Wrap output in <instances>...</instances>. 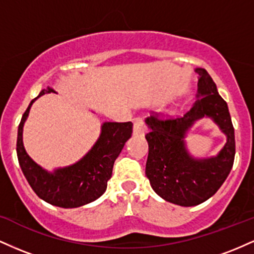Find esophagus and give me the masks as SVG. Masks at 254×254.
Returning a JSON list of instances; mask_svg holds the SVG:
<instances>
[{
	"mask_svg": "<svg viewBox=\"0 0 254 254\" xmlns=\"http://www.w3.org/2000/svg\"><path fill=\"white\" fill-rule=\"evenodd\" d=\"M145 124L142 118H136L133 122V135L136 136H142L145 132Z\"/></svg>",
	"mask_w": 254,
	"mask_h": 254,
	"instance_id": "1",
	"label": "esophagus"
}]
</instances>
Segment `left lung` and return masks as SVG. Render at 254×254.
Masks as SVG:
<instances>
[{"label": "left lung", "mask_w": 254, "mask_h": 254, "mask_svg": "<svg viewBox=\"0 0 254 254\" xmlns=\"http://www.w3.org/2000/svg\"><path fill=\"white\" fill-rule=\"evenodd\" d=\"M196 72L199 75L198 99L190 110L177 117L154 112L145 121L149 127L145 133L149 145L145 176L160 197L183 206L197 205L216 193L235 156L234 127L227 103L205 69L198 68ZM205 115L220 125L227 143L216 158L194 160L185 149L183 137L194 120Z\"/></svg>", "instance_id": "1"}]
</instances>
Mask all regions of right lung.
Listing matches in <instances>:
<instances>
[{"label":"right lung","instance_id":"right-lung-1","mask_svg":"<svg viewBox=\"0 0 254 254\" xmlns=\"http://www.w3.org/2000/svg\"><path fill=\"white\" fill-rule=\"evenodd\" d=\"M46 93L55 90L43 89L38 97ZM36 99L22 115L16 139L17 160L32 190L43 200L61 208H77L98 199L106 191L116 159L132 135V123H104L100 138L82 160L50 174L27 155L22 144V127Z\"/></svg>","mask_w":254,"mask_h":254}]
</instances>
